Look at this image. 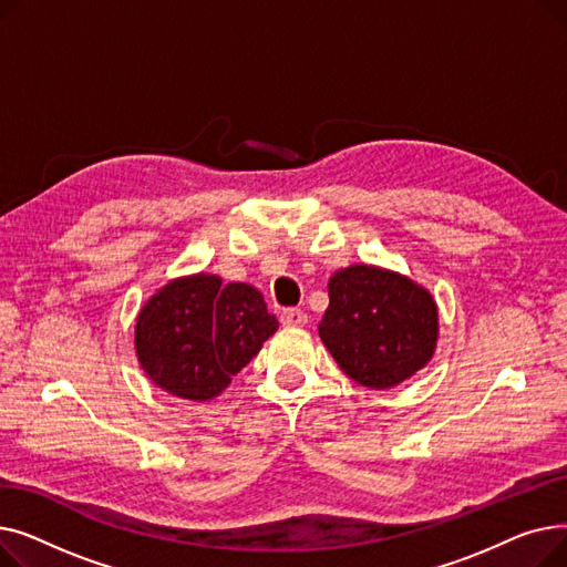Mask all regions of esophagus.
<instances>
[{
    "label": "esophagus",
    "instance_id": "34e87169",
    "mask_svg": "<svg viewBox=\"0 0 567 567\" xmlns=\"http://www.w3.org/2000/svg\"><path fill=\"white\" fill-rule=\"evenodd\" d=\"M280 321L285 326H303V323H308V315L299 308H287L280 312Z\"/></svg>",
    "mask_w": 567,
    "mask_h": 567
}]
</instances>
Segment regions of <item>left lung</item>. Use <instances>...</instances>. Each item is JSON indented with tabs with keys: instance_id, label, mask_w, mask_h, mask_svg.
I'll return each mask as SVG.
<instances>
[{
	"instance_id": "1",
	"label": "left lung",
	"mask_w": 567,
	"mask_h": 567,
	"mask_svg": "<svg viewBox=\"0 0 567 567\" xmlns=\"http://www.w3.org/2000/svg\"><path fill=\"white\" fill-rule=\"evenodd\" d=\"M319 338L340 370L368 389H393L434 355L439 310L411 278L353 264L329 280Z\"/></svg>"
}]
</instances>
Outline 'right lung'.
Here are the masks:
<instances>
[{
    "label": "right lung",
    "mask_w": 567,
    "mask_h": 567,
    "mask_svg": "<svg viewBox=\"0 0 567 567\" xmlns=\"http://www.w3.org/2000/svg\"><path fill=\"white\" fill-rule=\"evenodd\" d=\"M276 331L278 319L252 285H223L218 276L197 274L167 282L144 303L135 351L158 389L206 402L227 389Z\"/></svg>",
    "instance_id": "right-lung-1"
}]
</instances>
